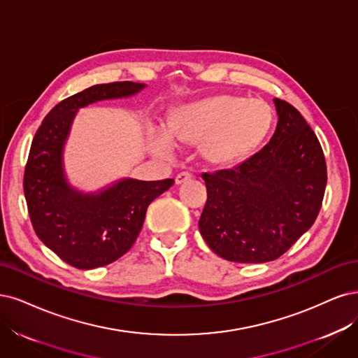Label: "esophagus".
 <instances>
[{
	"label": "esophagus",
	"mask_w": 358,
	"mask_h": 358,
	"mask_svg": "<svg viewBox=\"0 0 358 358\" xmlns=\"http://www.w3.org/2000/svg\"><path fill=\"white\" fill-rule=\"evenodd\" d=\"M192 177H193V174H192L190 171H181L180 174H177V177H176V182H177V184L186 182V181H189Z\"/></svg>",
	"instance_id": "1"
}]
</instances>
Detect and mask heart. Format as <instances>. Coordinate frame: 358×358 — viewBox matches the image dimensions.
<instances>
[{"mask_svg":"<svg viewBox=\"0 0 358 358\" xmlns=\"http://www.w3.org/2000/svg\"><path fill=\"white\" fill-rule=\"evenodd\" d=\"M271 124V110L257 99L220 95L186 103L172 113L166 134L176 141L203 143V155L214 164L241 159L255 147ZM157 150L171 152L166 140H157Z\"/></svg>","mask_w":358,"mask_h":358,"instance_id":"1","label":"heart"}]
</instances>
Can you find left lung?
<instances>
[{"instance_id": "8db88e82", "label": "left lung", "mask_w": 358, "mask_h": 358, "mask_svg": "<svg viewBox=\"0 0 358 358\" xmlns=\"http://www.w3.org/2000/svg\"><path fill=\"white\" fill-rule=\"evenodd\" d=\"M273 102L271 141L235 168L202 174L201 235L230 262L281 257L314 224L324 198L327 166L315 132L292 103Z\"/></svg>"}]
</instances>
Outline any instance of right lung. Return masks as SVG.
I'll return each instance as SVG.
<instances>
[{
	"mask_svg": "<svg viewBox=\"0 0 358 358\" xmlns=\"http://www.w3.org/2000/svg\"><path fill=\"white\" fill-rule=\"evenodd\" d=\"M145 85L114 82L90 86L55 106L34 136L24 192L37 236L77 269L106 266L128 252L145 218L147 206L174 180L124 178L99 193H82L66 182L62 150L78 108L92 102L135 95Z\"/></svg>",
	"mask_w": 358,
	"mask_h": 358,
	"instance_id": "right-lung-1",
	"label": "right lung"
}]
</instances>
